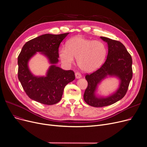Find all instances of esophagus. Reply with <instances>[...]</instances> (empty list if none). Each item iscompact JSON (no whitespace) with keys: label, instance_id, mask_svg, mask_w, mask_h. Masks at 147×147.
<instances>
[{"label":"esophagus","instance_id":"esophagus-1","mask_svg":"<svg viewBox=\"0 0 147 147\" xmlns=\"http://www.w3.org/2000/svg\"><path fill=\"white\" fill-rule=\"evenodd\" d=\"M75 76H76V79H80L82 78V75L79 72H77L75 73Z\"/></svg>","mask_w":147,"mask_h":147}]
</instances>
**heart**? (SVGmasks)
Segmentation results:
<instances>
[{
	"instance_id": "1",
	"label": "heart",
	"mask_w": 147,
	"mask_h": 147,
	"mask_svg": "<svg viewBox=\"0 0 147 147\" xmlns=\"http://www.w3.org/2000/svg\"><path fill=\"white\" fill-rule=\"evenodd\" d=\"M66 47L60 48L59 57L61 63L70 66L78 58V64L83 71H94L104 63L107 50L100 40H93L80 36L74 37L66 43Z\"/></svg>"
}]
</instances>
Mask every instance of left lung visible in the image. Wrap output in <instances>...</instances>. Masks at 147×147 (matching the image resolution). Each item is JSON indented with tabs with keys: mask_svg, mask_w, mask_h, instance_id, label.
Wrapping results in <instances>:
<instances>
[{
	"mask_svg": "<svg viewBox=\"0 0 147 147\" xmlns=\"http://www.w3.org/2000/svg\"><path fill=\"white\" fill-rule=\"evenodd\" d=\"M100 38L107 43V57L101 68L86 76L88 85L83 95L84 101L94 107L110 105L122 99L126 94L133 74L132 59L125 46L119 41L105 37ZM108 76L116 77L120 80L118 89L108 97L96 96L98 85Z\"/></svg>",
	"mask_w": 147,
	"mask_h": 147,
	"instance_id": "obj_1",
	"label": "left lung"
}]
</instances>
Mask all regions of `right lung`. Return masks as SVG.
Returning a JSON list of instances; mask_svg holds the SVG:
<instances>
[{
    "label": "right lung",
    "mask_w": 147,
    "mask_h": 147,
    "mask_svg": "<svg viewBox=\"0 0 147 147\" xmlns=\"http://www.w3.org/2000/svg\"><path fill=\"white\" fill-rule=\"evenodd\" d=\"M68 33L43 34L23 46L18 57V77L30 99L45 105L55 104L61 100L65 86L75 79L74 71L56 65L59 45ZM37 52L45 55L51 64L45 76H36L29 69L28 62Z\"/></svg>",
    "instance_id": "1"
}]
</instances>
